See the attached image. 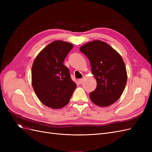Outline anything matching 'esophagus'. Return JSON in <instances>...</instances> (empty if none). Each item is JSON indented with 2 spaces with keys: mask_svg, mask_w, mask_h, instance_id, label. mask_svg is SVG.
Returning <instances> with one entry per match:
<instances>
[{
  "mask_svg": "<svg viewBox=\"0 0 152 152\" xmlns=\"http://www.w3.org/2000/svg\"><path fill=\"white\" fill-rule=\"evenodd\" d=\"M83 80H84L83 79H80L78 80V82H79V83L80 84H81L82 83V82H83Z\"/></svg>",
  "mask_w": 152,
  "mask_h": 152,
  "instance_id": "obj_1",
  "label": "esophagus"
}]
</instances>
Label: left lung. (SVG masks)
Segmentation results:
<instances>
[{"mask_svg": "<svg viewBox=\"0 0 152 152\" xmlns=\"http://www.w3.org/2000/svg\"><path fill=\"white\" fill-rule=\"evenodd\" d=\"M80 50L88 58L92 74L97 82L89 94L92 102L105 107L121 98L127 80L126 68L119 53L109 44L99 40L87 42Z\"/></svg>", "mask_w": 152, "mask_h": 152, "instance_id": "left-lung-1", "label": "left lung"}]
</instances>
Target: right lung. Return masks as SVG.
<instances>
[{
    "mask_svg": "<svg viewBox=\"0 0 152 152\" xmlns=\"http://www.w3.org/2000/svg\"><path fill=\"white\" fill-rule=\"evenodd\" d=\"M73 45L55 40L44 48L35 58L31 68V84L39 99L53 109L66 106L77 85L63 61Z\"/></svg>",
    "mask_w": 152,
    "mask_h": 152,
    "instance_id": "right-lung-1",
    "label": "right lung"
}]
</instances>
